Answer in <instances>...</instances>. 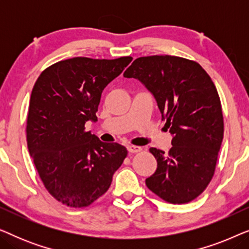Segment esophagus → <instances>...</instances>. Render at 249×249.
<instances>
[{
    "label": "esophagus",
    "mask_w": 249,
    "mask_h": 249,
    "mask_svg": "<svg viewBox=\"0 0 249 249\" xmlns=\"http://www.w3.org/2000/svg\"><path fill=\"white\" fill-rule=\"evenodd\" d=\"M127 148L129 153H138L142 151V147H139V146H134V145H129Z\"/></svg>",
    "instance_id": "esophagus-1"
}]
</instances>
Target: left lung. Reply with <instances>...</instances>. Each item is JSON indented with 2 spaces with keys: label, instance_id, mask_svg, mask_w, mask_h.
<instances>
[{
  "label": "left lung",
  "instance_id": "8db88e82",
  "mask_svg": "<svg viewBox=\"0 0 249 249\" xmlns=\"http://www.w3.org/2000/svg\"><path fill=\"white\" fill-rule=\"evenodd\" d=\"M124 77L141 80L154 95L164 127L173 135L169 153L151 147L158 162L147 188L171 204L197 198L212 180L224 124L216 87L196 61L171 55L136 59Z\"/></svg>",
  "mask_w": 249,
  "mask_h": 249
}]
</instances>
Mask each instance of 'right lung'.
Here are the masks:
<instances>
[{"label": "right lung", "instance_id": "add662e5", "mask_svg": "<svg viewBox=\"0 0 249 249\" xmlns=\"http://www.w3.org/2000/svg\"><path fill=\"white\" fill-rule=\"evenodd\" d=\"M77 56L42 71L27 115V145L50 195L70 207H86L107 192L128 151L86 131L96 121L102 91L131 62Z\"/></svg>", "mask_w": 249, "mask_h": 249}]
</instances>
